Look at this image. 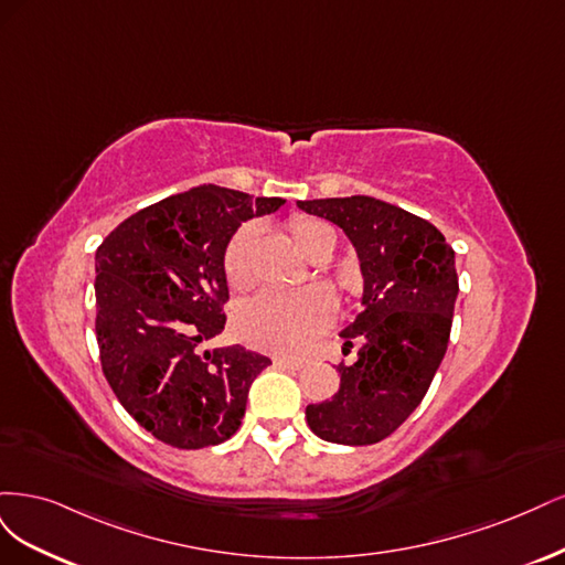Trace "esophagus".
Listing matches in <instances>:
<instances>
[{
    "instance_id": "1",
    "label": "esophagus",
    "mask_w": 565,
    "mask_h": 565,
    "mask_svg": "<svg viewBox=\"0 0 565 565\" xmlns=\"http://www.w3.org/2000/svg\"><path fill=\"white\" fill-rule=\"evenodd\" d=\"M275 366L284 369V371H300L305 366V361L302 359H277Z\"/></svg>"
}]
</instances>
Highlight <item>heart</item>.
I'll return each mask as SVG.
<instances>
[{
	"mask_svg": "<svg viewBox=\"0 0 565 565\" xmlns=\"http://www.w3.org/2000/svg\"><path fill=\"white\" fill-rule=\"evenodd\" d=\"M286 230L294 244L309 258L333 230L317 217L294 215L288 217ZM256 225H242L227 242L223 269L232 288L242 290L253 284L250 248L256 242ZM333 317V300L321 288L300 290H263L234 315V331L246 344L271 354H296L305 350Z\"/></svg>",
	"mask_w": 565,
	"mask_h": 565,
	"instance_id": "b5f03b06",
	"label": "heart"
}]
</instances>
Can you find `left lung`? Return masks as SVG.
Instances as JSON below:
<instances>
[{
    "label": "left lung",
    "instance_id": "obj_1",
    "mask_svg": "<svg viewBox=\"0 0 565 565\" xmlns=\"http://www.w3.org/2000/svg\"><path fill=\"white\" fill-rule=\"evenodd\" d=\"M342 227L363 275V312L340 335V390L309 404L307 425L319 439L371 446L387 439L420 406L446 354L458 271L446 236L431 223L375 196L298 202Z\"/></svg>",
    "mask_w": 565,
    "mask_h": 565
}]
</instances>
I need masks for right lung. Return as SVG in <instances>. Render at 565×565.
Masks as SVG:
<instances>
[{"mask_svg":"<svg viewBox=\"0 0 565 565\" xmlns=\"http://www.w3.org/2000/svg\"><path fill=\"white\" fill-rule=\"evenodd\" d=\"M281 204L202 185L126 217L98 246L100 366L126 413L161 444L196 450L239 429L250 382L271 361L242 344H199L225 329L232 234Z\"/></svg>","mask_w":565,"mask_h":565,"instance_id":"right-lung-1","label":"right lung"}]
</instances>
